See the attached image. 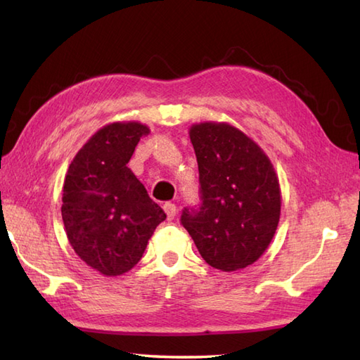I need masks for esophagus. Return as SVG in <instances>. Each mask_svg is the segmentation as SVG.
<instances>
[{
  "mask_svg": "<svg viewBox=\"0 0 360 360\" xmlns=\"http://www.w3.org/2000/svg\"><path fill=\"white\" fill-rule=\"evenodd\" d=\"M163 210L167 216V221H174L175 216H177V207H175V205L171 202H166L163 205Z\"/></svg>",
  "mask_w": 360,
  "mask_h": 360,
  "instance_id": "obj_1",
  "label": "esophagus"
}]
</instances>
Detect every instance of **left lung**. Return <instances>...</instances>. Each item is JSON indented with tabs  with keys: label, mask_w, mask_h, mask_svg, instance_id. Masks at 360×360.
Instances as JSON below:
<instances>
[{
	"label": "left lung",
	"mask_w": 360,
	"mask_h": 360,
	"mask_svg": "<svg viewBox=\"0 0 360 360\" xmlns=\"http://www.w3.org/2000/svg\"><path fill=\"white\" fill-rule=\"evenodd\" d=\"M189 138L202 203L183 210L181 225L211 267L245 269L266 252L280 222L274 165L252 138L226 122L194 124Z\"/></svg>",
	"instance_id": "8db88e82"
}]
</instances>
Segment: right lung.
Returning a JSON list of instances; mask_svg holds the SVG:
<instances>
[{"mask_svg":"<svg viewBox=\"0 0 360 360\" xmlns=\"http://www.w3.org/2000/svg\"><path fill=\"white\" fill-rule=\"evenodd\" d=\"M141 122H113L84 144L68 167L62 189V219L71 247L101 275L129 272L143 258L148 240L166 214L127 163Z\"/></svg>","mask_w":360,"mask_h":360,"instance_id":"1","label":"right lung"}]
</instances>
